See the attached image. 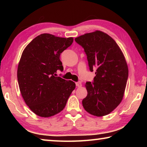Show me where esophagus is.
<instances>
[{
	"mask_svg": "<svg viewBox=\"0 0 147 147\" xmlns=\"http://www.w3.org/2000/svg\"><path fill=\"white\" fill-rule=\"evenodd\" d=\"M76 86L77 87H81L82 86V82H76Z\"/></svg>",
	"mask_w": 147,
	"mask_h": 147,
	"instance_id": "esophagus-1",
	"label": "esophagus"
}]
</instances>
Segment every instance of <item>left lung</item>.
<instances>
[{"instance_id": "8db88e82", "label": "left lung", "mask_w": 147, "mask_h": 147, "mask_svg": "<svg viewBox=\"0 0 147 147\" xmlns=\"http://www.w3.org/2000/svg\"><path fill=\"white\" fill-rule=\"evenodd\" d=\"M74 40L84 48L90 71L96 70L93 82L86 83L84 108L94 116L108 115L121 103L125 91L128 69L124 54L113 38L99 30Z\"/></svg>"}]
</instances>
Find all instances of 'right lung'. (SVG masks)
<instances>
[{
	"label": "right lung",
	"instance_id": "right-lung-1",
	"mask_svg": "<svg viewBox=\"0 0 147 147\" xmlns=\"http://www.w3.org/2000/svg\"><path fill=\"white\" fill-rule=\"evenodd\" d=\"M73 42V38L43 34L23 52L17 68L20 91L26 105L39 117H49L60 112L75 89L74 82L56 74L63 70L61 53Z\"/></svg>",
	"mask_w": 147,
	"mask_h": 147
}]
</instances>
